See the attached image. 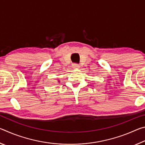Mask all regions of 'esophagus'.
Returning a JSON list of instances; mask_svg holds the SVG:
<instances>
[{
    "mask_svg": "<svg viewBox=\"0 0 145 145\" xmlns=\"http://www.w3.org/2000/svg\"><path fill=\"white\" fill-rule=\"evenodd\" d=\"M72 67H73V68H78L80 67L79 65H78V64H77V63L72 64Z\"/></svg>",
    "mask_w": 145,
    "mask_h": 145,
    "instance_id": "obj_1",
    "label": "esophagus"
}]
</instances>
